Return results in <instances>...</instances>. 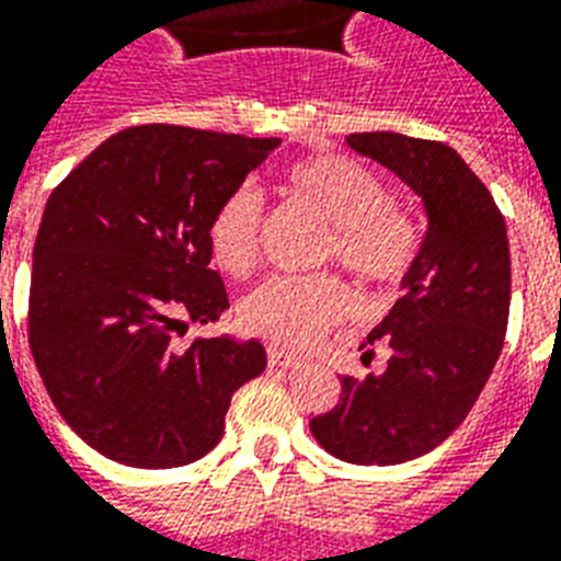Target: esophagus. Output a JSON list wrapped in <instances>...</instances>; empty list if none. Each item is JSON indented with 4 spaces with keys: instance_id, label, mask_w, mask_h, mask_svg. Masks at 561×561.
Masks as SVG:
<instances>
[{
    "instance_id": "obj_1",
    "label": "esophagus",
    "mask_w": 561,
    "mask_h": 561,
    "mask_svg": "<svg viewBox=\"0 0 561 561\" xmlns=\"http://www.w3.org/2000/svg\"><path fill=\"white\" fill-rule=\"evenodd\" d=\"M267 365H271V367H285V370H294V367L302 365V358L290 356V353H285V350L271 347V350H267Z\"/></svg>"
}]
</instances>
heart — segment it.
<instances>
[{
  "label": "heart",
  "mask_w": 561,
  "mask_h": 561,
  "mask_svg": "<svg viewBox=\"0 0 561 561\" xmlns=\"http://www.w3.org/2000/svg\"><path fill=\"white\" fill-rule=\"evenodd\" d=\"M290 194L311 205L329 226L323 259L337 262L367 285H394L412 267L417 234L412 220L388 203L382 182L344 156H314L288 170ZM262 196L238 187L226 196L208 226L214 262L232 276H247L259 259ZM350 294L332 276L264 282L241 302L247 332L290 350H309L327 329L347 318Z\"/></svg>",
  "instance_id": "b5f03b06"
}]
</instances>
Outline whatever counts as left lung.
I'll return each mask as SVG.
<instances>
[{"label": "left lung", "instance_id": "obj_1", "mask_svg": "<svg viewBox=\"0 0 561 561\" xmlns=\"http://www.w3.org/2000/svg\"><path fill=\"white\" fill-rule=\"evenodd\" d=\"M347 147L421 196L426 234L400 279V299L367 335V344L391 350L385 370L341 376V403L309 426L337 459L400 465L438 447L468 417L497 365L512 299L506 220L447 144L358 131Z\"/></svg>", "mask_w": 561, "mask_h": 561}]
</instances>
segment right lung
Segmentation results:
<instances>
[{"instance_id": "1", "label": "right lung", "mask_w": 561, "mask_h": 561, "mask_svg": "<svg viewBox=\"0 0 561 561\" xmlns=\"http://www.w3.org/2000/svg\"><path fill=\"white\" fill-rule=\"evenodd\" d=\"M279 138L131 126L93 149L43 208L28 344L81 442L128 468H182L220 442L232 394L267 365L255 337L173 332L229 309L208 226Z\"/></svg>"}]
</instances>
